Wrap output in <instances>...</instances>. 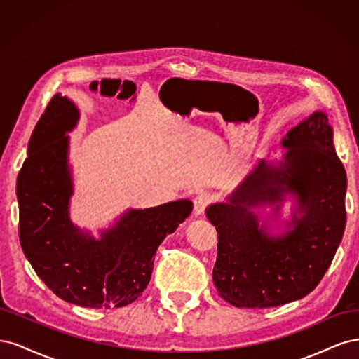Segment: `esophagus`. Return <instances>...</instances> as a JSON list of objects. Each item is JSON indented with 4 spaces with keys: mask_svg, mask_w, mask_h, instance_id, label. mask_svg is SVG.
<instances>
[{
    "mask_svg": "<svg viewBox=\"0 0 359 359\" xmlns=\"http://www.w3.org/2000/svg\"><path fill=\"white\" fill-rule=\"evenodd\" d=\"M214 196L211 193L208 191H201L196 194V198H194L193 201V211H194V215H201L203 214V211L208 208V205L212 202Z\"/></svg>",
    "mask_w": 359,
    "mask_h": 359,
    "instance_id": "esophagus-1",
    "label": "esophagus"
}]
</instances>
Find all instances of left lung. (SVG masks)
I'll list each match as a JSON object with an SVG mask.
<instances>
[{"instance_id": "obj_1", "label": "left lung", "mask_w": 359, "mask_h": 359, "mask_svg": "<svg viewBox=\"0 0 359 359\" xmlns=\"http://www.w3.org/2000/svg\"><path fill=\"white\" fill-rule=\"evenodd\" d=\"M283 160H260L227 202L206 217L219 233L212 269L219 295L235 307L266 309L301 299L319 285L340 245L346 226V170L335 154L325 112H313L281 140ZM287 194L297 199L288 231L271 237L258 226L256 205Z\"/></svg>"}]
</instances>
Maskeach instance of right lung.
I'll return each mask as SVG.
<instances>
[{"instance_id":"1","label":"right lung","mask_w":359,"mask_h":359,"mask_svg":"<svg viewBox=\"0 0 359 359\" xmlns=\"http://www.w3.org/2000/svg\"><path fill=\"white\" fill-rule=\"evenodd\" d=\"M78 107L55 94L39 119L19 170V240L36 274L61 299L81 307H124L151 280L154 255L193 210L189 199L128 210L95 240L70 220L73 181L67 133Z\"/></svg>"}]
</instances>
